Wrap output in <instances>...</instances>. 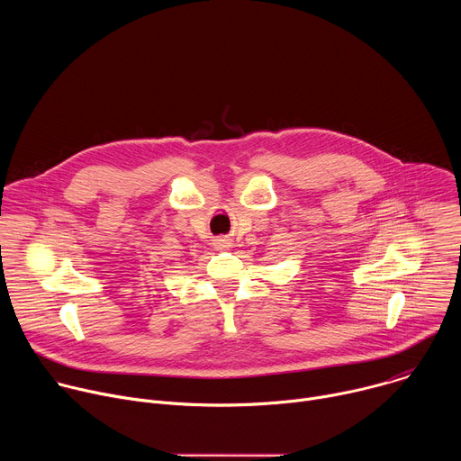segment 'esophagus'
<instances>
[{"label": "esophagus", "mask_w": 461, "mask_h": 461, "mask_svg": "<svg viewBox=\"0 0 461 461\" xmlns=\"http://www.w3.org/2000/svg\"><path fill=\"white\" fill-rule=\"evenodd\" d=\"M230 242H228V239H217V246L219 248H226Z\"/></svg>", "instance_id": "34e87169"}]
</instances>
